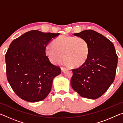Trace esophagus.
Instances as JSON below:
<instances>
[{
	"instance_id": "34e87169",
	"label": "esophagus",
	"mask_w": 123,
	"mask_h": 123,
	"mask_svg": "<svg viewBox=\"0 0 123 123\" xmlns=\"http://www.w3.org/2000/svg\"><path fill=\"white\" fill-rule=\"evenodd\" d=\"M61 72H63L64 70H65L66 68H63V67H61Z\"/></svg>"
}]
</instances>
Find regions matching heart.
<instances>
[{"mask_svg":"<svg viewBox=\"0 0 123 123\" xmlns=\"http://www.w3.org/2000/svg\"><path fill=\"white\" fill-rule=\"evenodd\" d=\"M52 45L45 48V54L54 64L61 63L64 58L66 64L77 67L82 65L88 57V43L82 37L63 35L54 39Z\"/></svg>","mask_w":123,"mask_h":123,"instance_id":"obj_1","label":"heart"}]
</instances>
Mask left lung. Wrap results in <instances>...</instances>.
Here are the masks:
<instances>
[{"mask_svg":"<svg viewBox=\"0 0 123 123\" xmlns=\"http://www.w3.org/2000/svg\"><path fill=\"white\" fill-rule=\"evenodd\" d=\"M74 35L86 39L89 53L82 65L72 69L71 86L80 96L96 99L103 95L114 81L118 56L113 43L95 31L86 30Z\"/></svg>","mask_w":123,"mask_h":123,"instance_id":"8db88e82","label":"left lung"}]
</instances>
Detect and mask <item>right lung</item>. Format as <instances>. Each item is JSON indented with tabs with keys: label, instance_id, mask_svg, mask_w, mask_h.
<instances>
[{
	"label": "right lung",
	"instance_id": "obj_1",
	"mask_svg": "<svg viewBox=\"0 0 123 123\" xmlns=\"http://www.w3.org/2000/svg\"><path fill=\"white\" fill-rule=\"evenodd\" d=\"M60 34L31 30L14 39L5 55L7 79L16 94L25 101L43 100L54 79L61 73L45 54L47 45Z\"/></svg>",
	"mask_w": 123,
	"mask_h": 123
}]
</instances>
